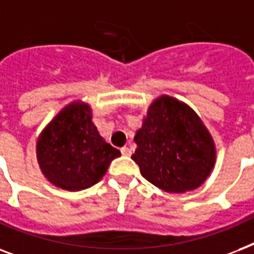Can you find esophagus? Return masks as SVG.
<instances>
[{
  "instance_id": "obj_1",
  "label": "esophagus",
  "mask_w": 254,
  "mask_h": 254,
  "mask_svg": "<svg viewBox=\"0 0 254 254\" xmlns=\"http://www.w3.org/2000/svg\"><path fill=\"white\" fill-rule=\"evenodd\" d=\"M121 152H122V155H125V156H131V154H132V152H131V149H129L128 147H123V148L121 149Z\"/></svg>"
}]
</instances>
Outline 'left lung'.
<instances>
[{"mask_svg":"<svg viewBox=\"0 0 254 254\" xmlns=\"http://www.w3.org/2000/svg\"><path fill=\"white\" fill-rule=\"evenodd\" d=\"M133 140L137 148L131 158L141 176L166 192L197 188L215 164V144L205 126L193 110L171 96L149 106Z\"/></svg>","mask_w":254,"mask_h":254,"instance_id":"obj_1","label":"left lung"}]
</instances>
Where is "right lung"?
Instances as JSON below:
<instances>
[{
	"label": "right lung",
	"mask_w": 254,
	"mask_h": 254,
	"mask_svg": "<svg viewBox=\"0 0 254 254\" xmlns=\"http://www.w3.org/2000/svg\"><path fill=\"white\" fill-rule=\"evenodd\" d=\"M121 152L106 143L91 122V110L72 103L47 126L37 143L43 175L62 190H80L103 178Z\"/></svg>",
	"instance_id": "right-lung-1"
}]
</instances>
